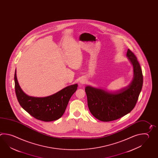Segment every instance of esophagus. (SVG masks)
Wrapping results in <instances>:
<instances>
[{
  "mask_svg": "<svg viewBox=\"0 0 158 158\" xmlns=\"http://www.w3.org/2000/svg\"><path fill=\"white\" fill-rule=\"evenodd\" d=\"M85 79H81V81H80V83L81 84H83L85 83Z\"/></svg>",
  "mask_w": 158,
  "mask_h": 158,
  "instance_id": "esophagus-1",
  "label": "esophagus"
}]
</instances>
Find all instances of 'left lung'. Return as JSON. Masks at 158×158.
Wrapping results in <instances>:
<instances>
[{
    "label": "left lung",
    "instance_id": "obj_1",
    "mask_svg": "<svg viewBox=\"0 0 158 158\" xmlns=\"http://www.w3.org/2000/svg\"><path fill=\"white\" fill-rule=\"evenodd\" d=\"M127 56L133 66L134 77L131 83L116 92L87 86L88 106L91 114L102 122L119 119L130 113L135 107L143 84L141 66L135 54L129 49Z\"/></svg>",
    "mask_w": 158,
    "mask_h": 158
}]
</instances>
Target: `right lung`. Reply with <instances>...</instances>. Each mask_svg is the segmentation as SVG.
Here are the masks:
<instances>
[{
    "instance_id": "add662e5",
    "label": "right lung",
    "mask_w": 158,
    "mask_h": 158,
    "mask_svg": "<svg viewBox=\"0 0 158 158\" xmlns=\"http://www.w3.org/2000/svg\"><path fill=\"white\" fill-rule=\"evenodd\" d=\"M15 88L21 106L35 119L51 122L60 118L64 113L69 100L77 89V84L68 86L56 94L46 97L29 96L23 92L15 73Z\"/></svg>"
}]
</instances>
